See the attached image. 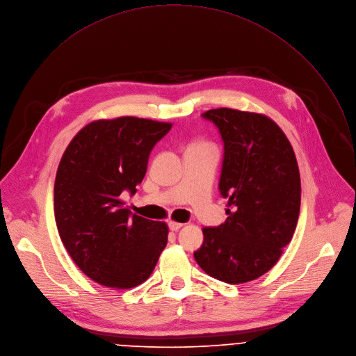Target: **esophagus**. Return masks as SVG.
I'll return each mask as SVG.
<instances>
[{"mask_svg":"<svg viewBox=\"0 0 356 356\" xmlns=\"http://www.w3.org/2000/svg\"><path fill=\"white\" fill-rule=\"evenodd\" d=\"M168 227L171 232H178L182 227V223H177V222H168Z\"/></svg>","mask_w":356,"mask_h":356,"instance_id":"1","label":"esophagus"}]
</instances>
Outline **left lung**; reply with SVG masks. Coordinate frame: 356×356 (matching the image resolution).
Returning a JSON list of instances; mask_svg holds the SVG:
<instances>
[{
  "label": "left lung",
  "mask_w": 356,
  "mask_h": 356,
  "mask_svg": "<svg viewBox=\"0 0 356 356\" xmlns=\"http://www.w3.org/2000/svg\"><path fill=\"white\" fill-rule=\"evenodd\" d=\"M219 129L225 153L220 195L227 219L203 229L193 257L211 277L244 283L268 272L295 233L300 211V174L288 137L269 118L229 108L202 113Z\"/></svg>",
  "instance_id": "obj_1"
}]
</instances>
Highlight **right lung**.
Returning a JSON list of instances; mask_svg holds the SVG:
<instances>
[{"label": "right lung", "mask_w": 356, "mask_h": 356, "mask_svg": "<svg viewBox=\"0 0 356 356\" xmlns=\"http://www.w3.org/2000/svg\"><path fill=\"white\" fill-rule=\"evenodd\" d=\"M171 123L123 116L83 127L65 149L54 181L60 238L77 266L99 285L130 289L153 272L168 227L124 207Z\"/></svg>", "instance_id": "obj_1"}]
</instances>
